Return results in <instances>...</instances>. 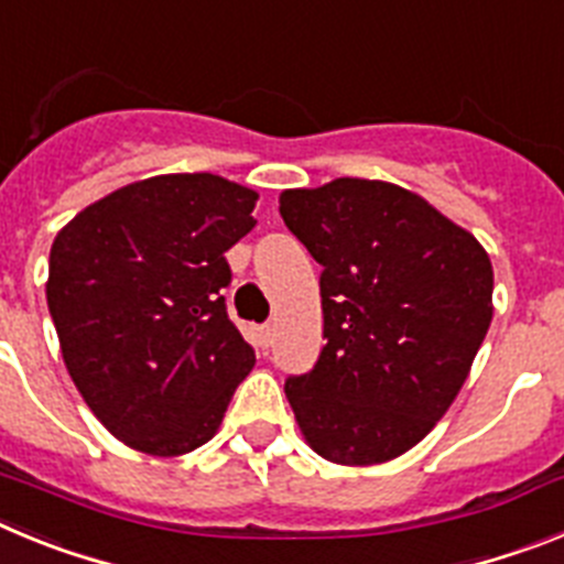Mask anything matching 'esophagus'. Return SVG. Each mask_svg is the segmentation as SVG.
<instances>
[{
  "label": "esophagus",
  "instance_id": "1",
  "mask_svg": "<svg viewBox=\"0 0 564 564\" xmlns=\"http://www.w3.org/2000/svg\"><path fill=\"white\" fill-rule=\"evenodd\" d=\"M257 341H259V347H271V344H273V327L271 325L257 327Z\"/></svg>",
  "mask_w": 564,
  "mask_h": 564
}]
</instances>
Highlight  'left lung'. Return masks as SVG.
I'll use <instances>...</instances> for the list:
<instances>
[{
    "label": "left lung",
    "instance_id": "8db88e82",
    "mask_svg": "<svg viewBox=\"0 0 564 564\" xmlns=\"http://www.w3.org/2000/svg\"><path fill=\"white\" fill-rule=\"evenodd\" d=\"M279 214L322 265L327 344L285 381L299 430L341 466L410 452L446 415L491 325L486 248L383 181L288 188Z\"/></svg>",
    "mask_w": 564,
    "mask_h": 564
}]
</instances>
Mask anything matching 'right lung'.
I'll return each instance as SVG.
<instances>
[{
	"instance_id": "add662e5",
	"label": "right lung",
	"mask_w": 564,
	"mask_h": 564,
	"mask_svg": "<svg viewBox=\"0 0 564 564\" xmlns=\"http://www.w3.org/2000/svg\"><path fill=\"white\" fill-rule=\"evenodd\" d=\"M253 188L158 174L78 212L50 248L47 307L93 415L147 455L194 452L220 430L253 347L226 313V251L257 220Z\"/></svg>"
}]
</instances>
